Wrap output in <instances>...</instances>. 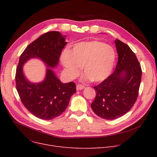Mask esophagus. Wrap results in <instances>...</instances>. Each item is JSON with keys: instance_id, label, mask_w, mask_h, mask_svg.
<instances>
[{"instance_id": "esophagus-1", "label": "esophagus", "mask_w": 157, "mask_h": 157, "mask_svg": "<svg viewBox=\"0 0 157 157\" xmlns=\"http://www.w3.org/2000/svg\"><path fill=\"white\" fill-rule=\"evenodd\" d=\"M85 88V86L82 85H76V90H83Z\"/></svg>"}]
</instances>
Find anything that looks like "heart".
<instances>
[{"instance_id":"b5f03b06","label":"heart","mask_w":157,"mask_h":157,"mask_svg":"<svg viewBox=\"0 0 157 157\" xmlns=\"http://www.w3.org/2000/svg\"><path fill=\"white\" fill-rule=\"evenodd\" d=\"M115 59L116 55L111 46L98 40H90L76 44L71 50L65 49L61 61L70 78L76 77L82 67L85 73L83 79L98 83L110 75Z\"/></svg>"}]
</instances>
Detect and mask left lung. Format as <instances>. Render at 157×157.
I'll return each mask as SVG.
<instances>
[{
    "label": "left lung",
    "mask_w": 157,
    "mask_h": 157,
    "mask_svg": "<svg viewBox=\"0 0 157 157\" xmlns=\"http://www.w3.org/2000/svg\"><path fill=\"white\" fill-rule=\"evenodd\" d=\"M118 60L113 73L94 86V112L102 118L114 120L128 112L135 104L141 84L142 70L135 53L118 39L114 40Z\"/></svg>",
    "instance_id": "left-lung-1"
}]
</instances>
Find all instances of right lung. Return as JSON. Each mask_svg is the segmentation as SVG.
Instances as JSON below:
<instances>
[{"instance_id":"obj_1","label":"right lung","mask_w":157,"mask_h":157,"mask_svg":"<svg viewBox=\"0 0 157 157\" xmlns=\"http://www.w3.org/2000/svg\"><path fill=\"white\" fill-rule=\"evenodd\" d=\"M65 36L56 31L40 36L25 49L20 57L16 72V86L24 106L35 117L52 120L65 111L71 96L76 93L74 82L63 83L51 68L56 67L65 42ZM42 60L49 68L45 79L38 84L32 83L24 76L22 66L30 58Z\"/></svg>"}]
</instances>
